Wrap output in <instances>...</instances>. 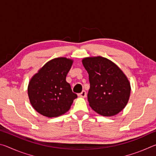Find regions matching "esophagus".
<instances>
[{
	"label": "esophagus",
	"instance_id": "esophagus-1",
	"mask_svg": "<svg viewBox=\"0 0 156 156\" xmlns=\"http://www.w3.org/2000/svg\"><path fill=\"white\" fill-rule=\"evenodd\" d=\"M86 96H87V93H86V91H84V90L82 91L80 94H78V96L80 97V98H85Z\"/></svg>",
	"mask_w": 156,
	"mask_h": 156
}]
</instances>
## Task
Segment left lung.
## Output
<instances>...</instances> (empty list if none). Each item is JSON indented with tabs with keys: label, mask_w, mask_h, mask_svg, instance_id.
Masks as SVG:
<instances>
[{
	"label": "left lung",
	"mask_w": 156,
	"mask_h": 156,
	"mask_svg": "<svg viewBox=\"0 0 156 156\" xmlns=\"http://www.w3.org/2000/svg\"><path fill=\"white\" fill-rule=\"evenodd\" d=\"M89 73V106L98 114L113 116L127 105L131 85L127 77L114 62L102 56L82 60Z\"/></svg>",
	"instance_id": "left-lung-1"
}]
</instances>
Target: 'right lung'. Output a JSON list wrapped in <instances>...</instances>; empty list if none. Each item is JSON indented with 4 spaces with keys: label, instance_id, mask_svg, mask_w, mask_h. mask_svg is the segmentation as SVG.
Masks as SVG:
<instances>
[{
    "label": "right lung",
    "instance_id": "add662e5",
    "mask_svg": "<svg viewBox=\"0 0 156 156\" xmlns=\"http://www.w3.org/2000/svg\"><path fill=\"white\" fill-rule=\"evenodd\" d=\"M73 62L72 59L65 57L56 58L44 64L31 78L27 88L29 99L40 114L54 118L69 110L77 98L66 81Z\"/></svg>",
    "mask_w": 156,
    "mask_h": 156
}]
</instances>
